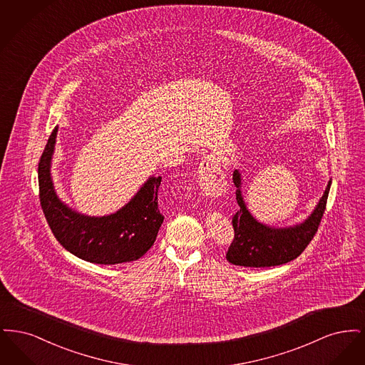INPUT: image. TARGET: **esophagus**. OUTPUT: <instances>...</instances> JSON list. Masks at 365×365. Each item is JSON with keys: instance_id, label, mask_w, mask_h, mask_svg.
I'll use <instances>...</instances> for the list:
<instances>
[{"instance_id": "34e87169", "label": "esophagus", "mask_w": 365, "mask_h": 365, "mask_svg": "<svg viewBox=\"0 0 365 365\" xmlns=\"http://www.w3.org/2000/svg\"><path fill=\"white\" fill-rule=\"evenodd\" d=\"M198 185L202 192L210 198L219 197L226 190V175L220 167V160L216 156L205 157L200 165Z\"/></svg>"}]
</instances>
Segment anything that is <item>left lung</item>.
<instances>
[{
    "label": "left lung",
    "mask_w": 365,
    "mask_h": 365,
    "mask_svg": "<svg viewBox=\"0 0 365 365\" xmlns=\"http://www.w3.org/2000/svg\"><path fill=\"white\" fill-rule=\"evenodd\" d=\"M232 180L237 187L235 194L240 209L232 216L234 241L227 252L228 262L241 267L264 268L286 264L297 259L317 232L326 210L331 180L311 216L299 225L284 228L265 226L257 222L250 215L243 201L241 191L242 179L238 170L234 171Z\"/></svg>",
    "instance_id": "8db88e82"
}]
</instances>
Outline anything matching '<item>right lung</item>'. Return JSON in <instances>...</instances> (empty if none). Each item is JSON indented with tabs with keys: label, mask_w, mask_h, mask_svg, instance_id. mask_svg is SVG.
Returning a JSON list of instances; mask_svg holds the SVG:
<instances>
[{
	"label": "right lung",
	"mask_w": 365,
	"mask_h": 365,
	"mask_svg": "<svg viewBox=\"0 0 365 365\" xmlns=\"http://www.w3.org/2000/svg\"><path fill=\"white\" fill-rule=\"evenodd\" d=\"M57 130L54 127L38 164L39 201L54 238L88 262L112 265L138 260L156 241L164 220L157 200L161 176H150L131 201L112 215L78 213L57 197L53 186L51 164Z\"/></svg>",
	"instance_id": "obj_1"
}]
</instances>
